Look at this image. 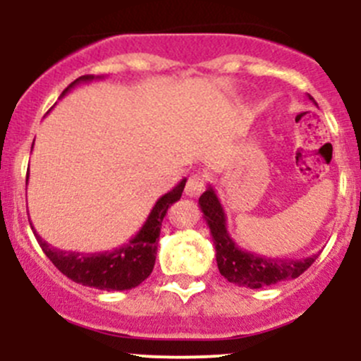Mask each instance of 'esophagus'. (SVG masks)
<instances>
[{"instance_id": "1", "label": "esophagus", "mask_w": 361, "mask_h": 361, "mask_svg": "<svg viewBox=\"0 0 361 361\" xmlns=\"http://www.w3.org/2000/svg\"><path fill=\"white\" fill-rule=\"evenodd\" d=\"M207 176L202 173H194L187 181V187H185V194L188 197H199L202 194L204 188H206Z\"/></svg>"}]
</instances>
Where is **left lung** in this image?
<instances>
[{
  "instance_id": "1",
  "label": "left lung",
  "mask_w": 361,
  "mask_h": 361,
  "mask_svg": "<svg viewBox=\"0 0 361 361\" xmlns=\"http://www.w3.org/2000/svg\"><path fill=\"white\" fill-rule=\"evenodd\" d=\"M309 99L314 103L311 96ZM199 206H201L204 220L213 235L218 271L227 281L235 283L238 286L262 288V286L276 285V283L286 281V279H295L302 272L307 271L312 262L318 258V255H311V257L300 258V260L271 258L239 248L234 239L228 235L227 216H225L220 199L211 185L199 197Z\"/></svg>"
}]
</instances>
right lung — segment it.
<instances>
[{
    "label": "right lung",
    "instance_id": "1",
    "mask_svg": "<svg viewBox=\"0 0 361 361\" xmlns=\"http://www.w3.org/2000/svg\"><path fill=\"white\" fill-rule=\"evenodd\" d=\"M96 76L83 75L69 83L63 90L61 97L66 96L69 90L78 83H89ZM101 78V76H97ZM187 180H181L171 192L164 194L155 202L154 209L148 214L147 221L140 228L129 243L118 246L111 251H99V253H78V251H66L54 248L47 241H43L42 235L32 228L38 245L42 246L43 253L50 258L54 265L83 286H92L97 290H106V292H122V290L136 288L137 285L145 281L152 274L157 257V239L160 235V225L164 216L173 202L180 201L181 194Z\"/></svg>",
    "mask_w": 361,
    "mask_h": 361
}]
</instances>
